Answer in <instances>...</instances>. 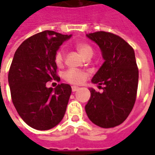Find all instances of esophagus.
Segmentation results:
<instances>
[{
  "label": "esophagus",
  "instance_id": "1",
  "mask_svg": "<svg viewBox=\"0 0 155 155\" xmlns=\"http://www.w3.org/2000/svg\"><path fill=\"white\" fill-rule=\"evenodd\" d=\"M71 89H72V91H73V92H75V91H77L80 88L77 87V86H72Z\"/></svg>",
  "mask_w": 155,
  "mask_h": 155
}]
</instances>
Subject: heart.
Instances as JSON below:
<instances>
[{
    "mask_svg": "<svg viewBox=\"0 0 155 155\" xmlns=\"http://www.w3.org/2000/svg\"><path fill=\"white\" fill-rule=\"evenodd\" d=\"M75 48L84 58L91 57L93 54V48L91 45L85 42H80L75 45ZM54 63L58 66H61L64 61V51L62 49L58 50L54 54ZM89 77V73L86 71L78 69H70L65 71L64 74V78L65 81L73 84H81L84 83Z\"/></svg>",
    "mask_w": 155,
    "mask_h": 155,
    "instance_id": "1",
    "label": "heart"
}]
</instances>
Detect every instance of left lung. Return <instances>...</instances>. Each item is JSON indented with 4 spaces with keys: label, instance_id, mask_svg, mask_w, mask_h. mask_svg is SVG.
Returning <instances> with one entry per match:
<instances>
[{
    "label": "left lung",
    "instance_id": "8db88e82",
    "mask_svg": "<svg viewBox=\"0 0 155 155\" xmlns=\"http://www.w3.org/2000/svg\"><path fill=\"white\" fill-rule=\"evenodd\" d=\"M86 35L100 46L104 60L92 82L104 86L102 93L90 89L85 112L94 124L113 128L126 120L135 103L139 69L134 51L124 39L110 32Z\"/></svg>",
    "mask_w": 155,
    "mask_h": 155
}]
</instances>
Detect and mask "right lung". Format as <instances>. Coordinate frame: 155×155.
<instances>
[{
  "mask_svg": "<svg viewBox=\"0 0 155 155\" xmlns=\"http://www.w3.org/2000/svg\"><path fill=\"white\" fill-rule=\"evenodd\" d=\"M71 35L45 31L32 35L15 51L8 82L19 115L33 129L47 130L61 122L66 110L71 87L68 84L47 88L48 81H60L54 54Z\"/></svg>",
  "mask_w": 155,
  "mask_h": 155,
  "instance_id": "add662e5",
  "label": "right lung"
}]
</instances>
